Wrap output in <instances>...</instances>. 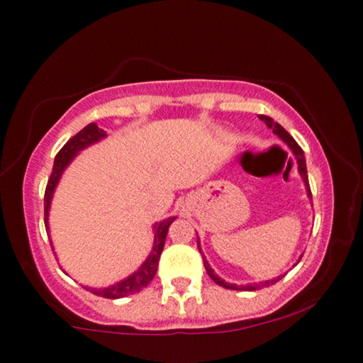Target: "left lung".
<instances>
[{
    "mask_svg": "<svg viewBox=\"0 0 363 363\" xmlns=\"http://www.w3.org/2000/svg\"><path fill=\"white\" fill-rule=\"evenodd\" d=\"M259 118H261V121L266 123V125L269 127V128H272V132L277 135V137L280 138V140H284V143L286 145V147H289L290 150H291V153H294V156H295V160H296V164H298V172H300V176H301V179H303V182H305V187H306V194H308V197L311 199V191H310V182H308V172H306V161H305V153H303V150L298 147V143L295 142L294 138L290 137V133L286 132V130L280 125V123H277V122H274L272 118L270 117H267V116H259ZM197 246H199V251L202 252V250H200V242H199V238H197ZM202 257H203V266H205V270H207V274L210 275V279L213 280L215 284H218L220 286H225V289H230V290H246V291H254V290H259V289H264V286H269V285H274L275 282H279L280 279L284 277V275H279L277 279H270V280H266V282H256V284H246V285H236V284H228V282H225L223 279H220L218 275L215 274V270L210 267V264H208V261L207 259H205V256L202 254ZM301 259V257H300Z\"/></svg>",
    "mask_w": 363,
    "mask_h": 363,
    "instance_id": "left-lung-1",
    "label": "left lung"
}]
</instances>
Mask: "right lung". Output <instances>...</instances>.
<instances>
[{
    "mask_svg": "<svg viewBox=\"0 0 363 363\" xmlns=\"http://www.w3.org/2000/svg\"><path fill=\"white\" fill-rule=\"evenodd\" d=\"M107 135L102 128H99L96 123H89L86 125L83 130L68 140L67 143L63 145V148L58 151V155L55 156V161H53V171L50 179H48L47 189H45V197H43V210H45V228L47 231H50V226H48V212H50V203L53 199V194H55V189L60 182V177L63 174V171L67 169L68 164L72 163L81 150L91 147L97 142H101L102 138H106ZM176 220V216H169L160 223L153 225V233H155V242H153V251L150 252V256L145 259V262L140 266L132 275H128L121 282L113 284L111 286H106V289H86L91 290V294H94L97 296H104V298H111V300H117V298H123V296L138 294L140 290L145 289L151 280H153L156 270H158V262H160V256L163 252L164 247V241H166V235H167V228L172 221ZM50 235V233H48ZM53 250V247H52Z\"/></svg>",
    "mask_w": 363,
    "mask_h": 363,
    "instance_id": "1",
    "label": "right lung"
}]
</instances>
